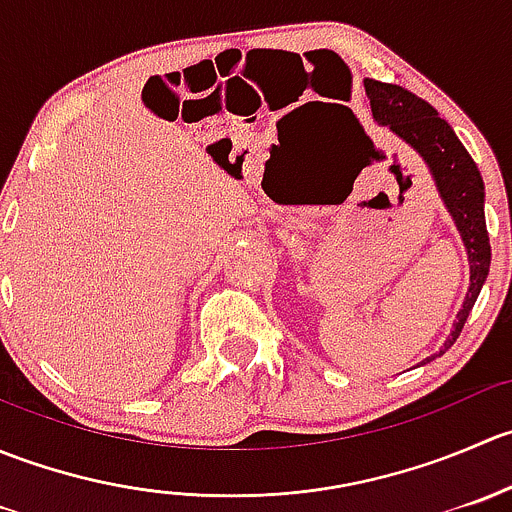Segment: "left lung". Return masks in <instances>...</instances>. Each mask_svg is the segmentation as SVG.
Masks as SVG:
<instances>
[{"label":"left lung","mask_w":512,"mask_h":512,"mask_svg":"<svg viewBox=\"0 0 512 512\" xmlns=\"http://www.w3.org/2000/svg\"><path fill=\"white\" fill-rule=\"evenodd\" d=\"M364 89L374 121L379 126L389 128L401 143L414 148L426 163L428 173L436 183L438 198H441L443 208L451 215L468 255V270H471L468 292L463 297L456 322H453V329L446 342H443L441 352L426 359L431 361L436 356L446 354L456 344L458 334H461L463 324H466L480 289L485 285V277L490 272V240L483 213V178H480L478 165L468 156L453 128L438 116L431 103L414 96L411 91L401 89V86L381 84V81L374 79H364Z\"/></svg>","instance_id":"1"}]
</instances>
